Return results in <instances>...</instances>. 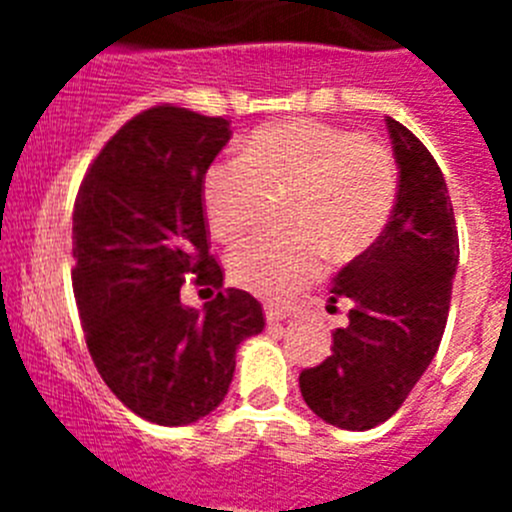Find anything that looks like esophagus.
I'll return each instance as SVG.
<instances>
[{
	"label": "esophagus",
	"instance_id": "esophagus-1",
	"mask_svg": "<svg viewBox=\"0 0 512 512\" xmlns=\"http://www.w3.org/2000/svg\"><path fill=\"white\" fill-rule=\"evenodd\" d=\"M265 319L267 324H280L287 319V312H282V309L277 307H265Z\"/></svg>",
	"mask_w": 512,
	"mask_h": 512
}]
</instances>
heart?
Returning <instances> with one entry per match:
<instances>
[{"label": "heart", "mask_w": 512, "mask_h": 512, "mask_svg": "<svg viewBox=\"0 0 512 512\" xmlns=\"http://www.w3.org/2000/svg\"><path fill=\"white\" fill-rule=\"evenodd\" d=\"M292 240L257 237L230 255L237 287L287 302L317 280L324 255L344 265L364 255L391 218L396 165L379 143L319 121H282L252 133L242 160L213 163L203 203L213 235L237 242L260 218L265 198H287Z\"/></svg>", "instance_id": "1"}]
</instances>
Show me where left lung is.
Returning <instances> with one entry per match:
<instances>
[{
  "instance_id": "obj_1",
  "label": "left lung",
  "mask_w": 512,
  "mask_h": 512,
  "mask_svg": "<svg viewBox=\"0 0 512 512\" xmlns=\"http://www.w3.org/2000/svg\"><path fill=\"white\" fill-rule=\"evenodd\" d=\"M399 193L389 225L361 257L342 267L329 302L349 299V324L332 332V354L299 374L304 401L322 421L366 431L401 409L438 352L458 230L446 180L428 148L386 116Z\"/></svg>"
}]
</instances>
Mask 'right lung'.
<instances>
[{
	"mask_svg": "<svg viewBox=\"0 0 512 512\" xmlns=\"http://www.w3.org/2000/svg\"><path fill=\"white\" fill-rule=\"evenodd\" d=\"M230 121L153 106L101 148L74 203V297L98 374L123 406L158 426L218 409L240 342L265 327L262 304L223 289L210 255L203 180ZM185 276L219 292L203 313L179 302Z\"/></svg>",
	"mask_w": 512,
	"mask_h": 512,
	"instance_id": "add662e5",
	"label": "right lung"
}]
</instances>
